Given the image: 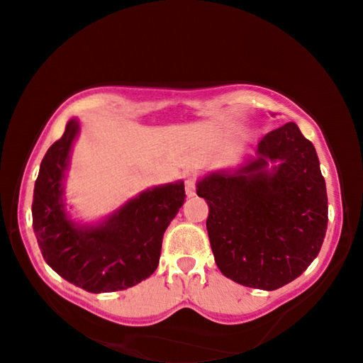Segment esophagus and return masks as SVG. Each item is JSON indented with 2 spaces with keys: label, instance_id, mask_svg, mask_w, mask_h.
Masks as SVG:
<instances>
[{
  "label": "esophagus",
  "instance_id": "obj_1",
  "mask_svg": "<svg viewBox=\"0 0 363 363\" xmlns=\"http://www.w3.org/2000/svg\"><path fill=\"white\" fill-rule=\"evenodd\" d=\"M186 194L187 196H194L195 195V184H196V177L194 174H187L186 176Z\"/></svg>",
  "mask_w": 363,
  "mask_h": 363
}]
</instances>
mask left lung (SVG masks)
I'll return each mask as SVG.
<instances>
[{
    "label": "left lung",
    "instance_id": "8db88e82",
    "mask_svg": "<svg viewBox=\"0 0 363 363\" xmlns=\"http://www.w3.org/2000/svg\"><path fill=\"white\" fill-rule=\"evenodd\" d=\"M196 195L210 206L214 261L243 286L277 290L298 279L322 248L327 187L314 145L296 123L267 133L256 157L233 173L218 171L199 181Z\"/></svg>",
    "mask_w": 363,
    "mask_h": 363
}]
</instances>
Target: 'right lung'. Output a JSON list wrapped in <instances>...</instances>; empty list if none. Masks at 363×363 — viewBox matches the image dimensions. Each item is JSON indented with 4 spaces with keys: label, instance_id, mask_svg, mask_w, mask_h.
<instances>
[{
    "label": "right lung",
    "instance_id": "add662e5",
    "mask_svg": "<svg viewBox=\"0 0 363 363\" xmlns=\"http://www.w3.org/2000/svg\"><path fill=\"white\" fill-rule=\"evenodd\" d=\"M78 131L72 118L40 164L32 203L36 240L51 269L75 286L89 293L126 290L155 272L163 233L186 199L184 182L144 190L102 224H75L65 213L64 179Z\"/></svg>",
    "mask_w": 363,
    "mask_h": 363
}]
</instances>
